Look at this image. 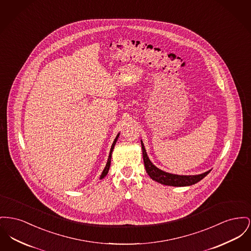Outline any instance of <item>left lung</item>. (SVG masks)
Segmentation results:
<instances>
[{
	"label": "left lung",
	"mask_w": 251,
	"mask_h": 251,
	"mask_svg": "<svg viewBox=\"0 0 251 251\" xmlns=\"http://www.w3.org/2000/svg\"><path fill=\"white\" fill-rule=\"evenodd\" d=\"M141 147H142V152H143L144 165L149 176L162 185L173 186V187L192 186L193 184H196L197 182L202 180L210 172V171H207L206 173L198 176H178V175L166 173L164 171L159 170L157 167H155L152 163L151 162V160L148 157L147 152L142 141H141Z\"/></svg>",
	"instance_id": "obj_1"
}]
</instances>
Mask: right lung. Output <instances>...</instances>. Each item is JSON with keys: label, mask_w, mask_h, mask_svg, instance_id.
<instances>
[{"label": "right lung", "mask_w": 251, "mask_h": 251, "mask_svg": "<svg viewBox=\"0 0 251 251\" xmlns=\"http://www.w3.org/2000/svg\"><path fill=\"white\" fill-rule=\"evenodd\" d=\"M118 136H119V133H118V135H117V137L115 138V140H114V143H113V145H112V147H111V151H110V153H109V157H108V161H107V164H106V166H105V168H104L103 172H102V174H101V176H100V179H102L104 177L107 176V174H108V172H109V169H110V165H111V157H112V152H113V150H114V147H115V145H116V143H117V140H118Z\"/></svg>", "instance_id": "1"}]
</instances>
